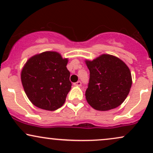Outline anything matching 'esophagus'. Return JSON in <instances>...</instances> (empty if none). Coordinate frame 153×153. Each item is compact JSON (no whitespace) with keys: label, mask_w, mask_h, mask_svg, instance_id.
<instances>
[{"label":"esophagus","mask_w":153,"mask_h":153,"mask_svg":"<svg viewBox=\"0 0 153 153\" xmlns=\"http://www.w3.org/2000/svg\"><path fill=\"white\" fill-rule=\"evenodd\" d=\"M81 84H82V82H81V81H80V80L76 82H74V85H76V86H80V85H81Z\"/></svg>","instance_id":"esophagus-1"}]
</instances>
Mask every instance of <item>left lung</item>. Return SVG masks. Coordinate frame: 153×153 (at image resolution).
Segmentation results:
<instances>
[{"instance_id": "1", "label": "left lung", "mask_w": 153, "mask_h": 153, "mask_svg": "<svg viewBox=\"0 0 153 153\" xmlns=\"http://www.w3.org/2000/svg\"><path fill=\"white\" fill-rule=\"evenodd\" d=\"M85 62L90 71L85 91L88 103L99 111H108L120 106L131 86V75L127 65L110 54H102Z\"/></svg>"}]
</instances>
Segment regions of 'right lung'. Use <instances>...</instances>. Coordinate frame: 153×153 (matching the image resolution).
<instances>
[{
	"label": "right lung",
	"instance_id": "add662e5",
	"mask_svg": "<svg viewBox=\"0 0 153 153\" xmlns=\"http://www.w3.org/2000/svg\"><path fill=\"white\" fill-rule=\"evenodd\" d=\"M68 59L55 52H45L31 57L21 78L24 91L38 108L54 111L60 108L71 89Z\"/></svg>",
	"mask_w": 153,
	"mask_h": 153
}]
</instances>
